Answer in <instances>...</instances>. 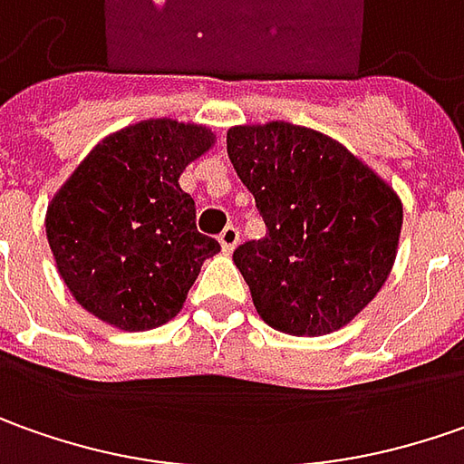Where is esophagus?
<instances>
[{"instance_id": "esophagus-1", "label": "esophagus", "mask_w": 464, "mask_h": 464, "mask_svg": "<svg viewBox=\"0 0 464 464\" xmlns=\"http://www.w3.org/2000/svg\"><path fill=\"white\" fill-rule=\"evenodd\" d=\"M218 241H220V248L226 251V254H231L236 244H238V228H233V226H226L223 233L218 236Z\"/></svg>"}]
</instances>
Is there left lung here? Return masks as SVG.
Returning <instances> with one entry per match:
<instances>
[{
    "instance_id": "8db88e82",
    "label": "left lung",
    "mask_w": 464,
    "mask_h": 464,
    "mask_svg": "<svg viewBox=\"0 0 464 464\" xmlns=\"http://www.w3.org/2000/svg\"><path fill=\"white\" fill-rule=\"evenodd\" d=\"M228 159L266 236L233 251L264 324L326 336L360 315L391 275L403 205L362 159L305 125L228 130Z\"/></svg>"
}]
</instances>
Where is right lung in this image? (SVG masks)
<instances>
[{"label": "right lung", "mask_w": 464, "mask_h": 464, "mask_svg": "<svg viewBox=\"0 0 464 464\" xmlns=\"http://www.w3.org/2000/svg\"><path fill=\"white\" fill-rule=\"evenodd\" d=\"M213 143L198 122L140 121L102 138L61 184L45 236L84 311L122 331L164 326L182 311L220 244L198 231L179 177Z\"/></svg>", "instance_id": "right-lung-1"}]
</instances>
